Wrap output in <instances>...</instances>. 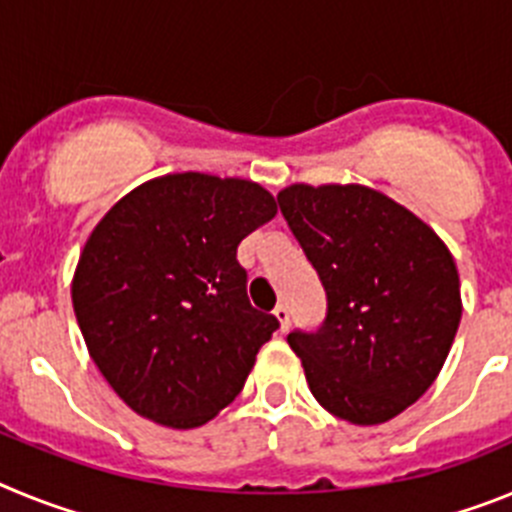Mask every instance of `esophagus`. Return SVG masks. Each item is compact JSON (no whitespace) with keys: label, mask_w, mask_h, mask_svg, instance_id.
<instances>
[{"label":"esophagus","mask_w":512,"mask_h":512,"mask_svg":"<svg viewBox=\"0 0 512 512\" xmlns=\"http://www.w3.org/2000/svg\"><path fill=\"white\" fill-rule=\"evenodd\" d=\"M274 318L279 320V330H289V310H287V305H277L274 307Z\"/></svg>","instance_id":"esophagus-1"}]
</instances>
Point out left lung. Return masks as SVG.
<instances>
[{"label":"left lung","instance_id":"1","mask_svg":"<svg viewBox=\"0 0 512 512\" xmlns=\"http://www.w3.org/2000/svg\"><path fill=\"white\" fill-rule=\"evenodd\" d=\"M277 200L328 297L315 333L287 336L310 392L348 423H387L425 395L449 356L461 320L454 256L377 189L292 184Z\"/></svg>","mask_w":512,"mask_h":512}]
</instances>
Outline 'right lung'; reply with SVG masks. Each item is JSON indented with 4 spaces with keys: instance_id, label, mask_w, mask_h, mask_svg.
I'll return each instance as SVG.
<instances>
[{
    "instance_id": "right-lung-1",
    "label": "right lung",
    "mask_w": 512,
    "mask_h": 512,
    "mask_svg": "<svg viewBox=\"0 0 512 512\" xmlns=\"http://www.w3.org/2000/svg\"><path fill=\"white\" fill-rule=\"evenodd\" d=\"M274 215L261 184L184 171L140 184L99 220L71 300L89 356L130 410L187 431L238 397L279 320L251 307L235 253Z\"/></svg>"
}]
</instances>
